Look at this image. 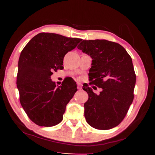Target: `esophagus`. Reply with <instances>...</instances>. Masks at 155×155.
Wrapping results in <instances>:
<instances>
[{"label":"esophagus","instance_id":"34e87169","mask_svg":"<svg viewBox=\"0 0 155 155\" xmlns=\"http://www.w3.org/2000/svg\"><path fill=\"white\" fill-rule=\"evenodd\" d=\"M77 88L78 90H81L82 89V84L81 83H77Z\"/></svg>","mask_w":155,"mask_h":155}]
</instances>
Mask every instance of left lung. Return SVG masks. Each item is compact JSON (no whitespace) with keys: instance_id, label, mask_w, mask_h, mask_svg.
<instances>
[{"instance_id":"8db88e82","label":"left lung","mask_w":155,"mask_h":155,"mask_svg":"<svg viewBox=\"0 0 155 155\" xmlns=\"http://www.w3.org/2000/svg\"><path fill=\"white\" fill-rule=\"evenodd\" d=\"M77 48L92 58L90 84L102 88L96 94L87 84L83 86L89 96L84 104L86 121L99 130L117 127L134 98L136 75L132 59L120 44L106 40H82Z\"/></svg>"}]
</instances>
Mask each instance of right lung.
I'll return each mask as SVG.
<instances>
[{
    "label": "right lung",
    "mask_w": 155,
    "mask_h": 155,
    "mask_svg": "<svg viewBox=\"0 0 155 155\" xmlns=\"http://www.w3.org/2000/svg\"><path fill=\"white\" fill-rule=\"evenodd\" d=\"M81 39L56 33L36 35L21 52L18 61L17 87L20 102L31 121L41 127H53L63 120L65 107L77 91L72 79L64 80L56 87L51 76L62 70L67 52Z\"/></svg>",
    "instance_id": "1"
}]
</instances>
